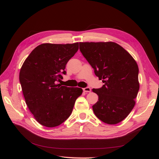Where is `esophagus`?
<instances>
[{
	"label": "esophagus",
	"mask_w": 159,
	"mask_h": 159,
	"mask_svg": "<svg viewBox=\"0 0 159 159\" xmlns=\"http://www.w3.org/2000/svg\"><path fill=\"white\" fill-rule=\"evenodd\" d=\"M84 91H85V92L88 93V92H91V88L89 87H86L85 88L83 89Z\"/></svg>",
	"instance_id": "esophagus-1"
}]
</instances>
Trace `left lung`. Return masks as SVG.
I'll use <instances>...</instances> for the list:
<instances>
[{
    "label": "left lung",
    "mask_w": 159,
    "mask_h": 159,
    "mask_svg": "<svg viewBox=\"0 0 159 159\" xmlns=\"http://www.w3.org/2000/svg\"><path fill=\"white\" fill-rule=\"evenodd\" d=\"M80 50L104 85L93 89L98 102L92 107L103 122L122 121L133 109L139 89V68L128 52L115 42H80Z\"/></svg>",
    "instance_id": "obj_1"
}]
</instances>
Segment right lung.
<instances>
[{
  "label": "right lung",
  "mask_w": 159,
  "mask_h": 159,
  "mask_svg": "<svg viewBox=\"0 0 159 159\" xmlns=\"http://www.w3.org/2000/svg\"><path fill=\"white\" fill-rule=\"evenodd\" d=\"M79 49V43L42 44L34 49L20 69L19 80L27 106L40 124L60 125L72 112L83 92L57 82L66 74V65Z\"/></svg>",
  "instance_id": "right-lung-1"
}]
</instances>
